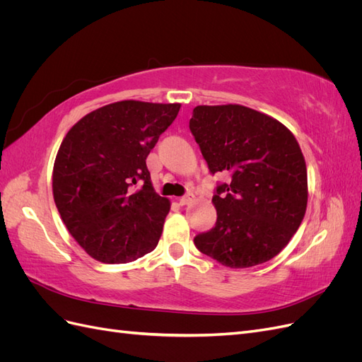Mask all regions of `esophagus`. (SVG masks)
Listing matches in <instances>:
<instances>
[{
    "mask_svg": "<svg viewBox=\"0 0 362 362\" xmlns=\"http://www.w3.org/2000/svg\"><path fill=\"white\" fill-rule=\"evenodd\" d=\"M193 199H194V194H193L192 192H189L187 194H184L182 198H180V205H187V204H190Z\"/></svg>",
    "mask_w": 362,
    "mask_h": 362,
    "instance_id": "obj_1",
    "label": "esophagus"
}]
</instances>
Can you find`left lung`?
Masks as SVG:
<instances>
[{
    "label": "left lung",
    "instance_id": "obj_1",
    "mask_svg": "<svg viewBox=\"0 0 362 362\" xmlns=\"http://www.w3.org/2000/svg\"><path fill=\"white\" fill-rule=\"evenodd\" d=\"M190 131L208 169L228 172L217 184V221L194 246L231 269L262 264L288 245L300 226L308 181L298 140L276 119L252 108L198 105Z\"/></svg>",
    "mask_w": 362,
    "mask_h": 362
}]
</instances>
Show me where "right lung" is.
I'll return each instance as SVG.
<instances>
[{
	"label": "right lung",
	"instance_id": "1",
	"mask_svg": "<svg viewBox=\"0 0 362 362\" xmlns=\"http://www.w3.org/2000/svg\"><path fill=\"white\" fill-rule=\"evenodd\" d=\"M181 104L119 101L80 119L52 170L63 223L92 258L120 264L156 249L170 202L157 194L146 157Z\"/></svg>",
	"mask_w": 362,
	"mask_h": 362
}]
</instances>
